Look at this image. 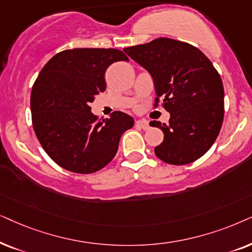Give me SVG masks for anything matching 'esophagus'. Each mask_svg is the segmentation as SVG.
<instances>
[{
    "mask_svg": "<svg viewBox=\"0 0 252 252\" xmlns=\"http://www.w3.org/2000/svg\"><path fill=\"white\" fill-rule=\"evenodd\" d=\"M136 126H139V128L144 129V130H147V129L150 128V124H149V122H147V121H144V120H138V121H136Z\"/></svg>",
    "mask_w": 252,
    "mask_h": 252,
    "instance_id": "1",
    "label": "esophagus"
}]
</instances>
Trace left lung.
Masks as SVG:
<instances>
[{
  "mask_svg": "<svg viewBox=\"0 0 252 252\" xmlns=\"http://www.w3.org/2000/svg\"><path fill=\"white\" fill-rule=\"evenodd\" d=\"M124 52L153 77L154 107L161 103L170 113L168 126L150 123L163 132L156 156L175 166L203 157L216 142L224 115L222 80L210 60L197 47L169 38Z\"/></svg>",
  "mask_w": 252,
  "mask_h": 252,
  "instance_id": "left-lung-1",
  "label": "left lung"
}]
</instances>
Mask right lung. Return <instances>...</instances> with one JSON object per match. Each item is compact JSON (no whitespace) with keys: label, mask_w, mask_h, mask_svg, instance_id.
Returning <instances> with one entry per match:
<instances>
[{"label":"right lung","mask_w":252,"mask_h":252,"mask_svg":"<svg viewBox=\"0 0 252 252\" xmlns=\"http://www.w3.org/2000/svg\"><path fill=\"white\" fill-rule=\"evenodd\" d=\"M117 61H129L114 48L62 50L46 63L31 92L32 124L42 149L69 172L92 174L115 157L133 119L115 110L98 120L90 103L106 90L105 73Z\"/></svg>","instance_id":"1"}]
</instances>
